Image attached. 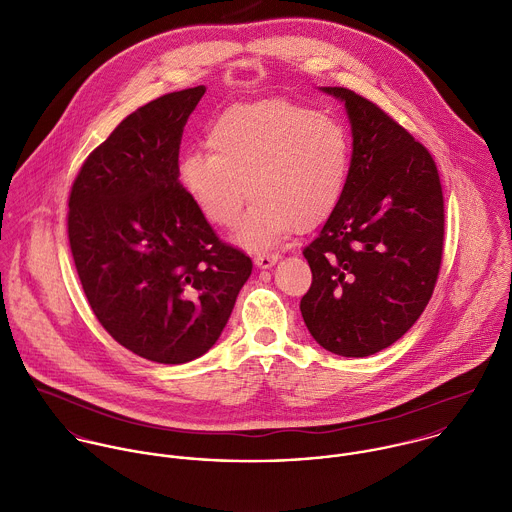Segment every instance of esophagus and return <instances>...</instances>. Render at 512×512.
<instances>
[{
	"mask_svg": "<svg viewBox=\"0 0 512 512\" xmlns=\"http://www.w3.org/2000/svg\"><path fill=\"white\" fill-rule=\"evenodd\" d=\"M277 261H279V255H277V253H261V255L255 257V265H257L259 269H269V267H273Z\"/></svg>",
	"mask_w": 512,
	"mask_h": 512,
	"instance_id": "obj_1",
	"label": "esophagus"
}]
</instances>
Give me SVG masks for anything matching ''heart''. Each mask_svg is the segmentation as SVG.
Returning <instances> with one entry per match:
<instances>
[{
	"instance_id": "1",
	"label": "heart",
	"mask_w": 512,
	"mask_h": 512,
	"mask_svg": "<svg viewBox=\"0 0 512 512\" xmlns=\"http://www.w3.org/2000/svg\"><path fill=\"white\" fill-rule=\"evenodd\" d=\"M211 153L181 159L179 179L199 211L233 229L253 199L237 241L271 247L291 227L305 231L337 205L349 171V137L331 115L289 99L235 105L209 133ZM248 189L245 190L244 187Z\"/></svg>"
}]
</instances>
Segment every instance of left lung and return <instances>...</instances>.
I'll return each mask as SVG.
<instances>
[{"instance_id":"1","label":"left lung","mask_w":512,"mask_h":512,"mask_svg":"<svg viewBox=\"0 0 512 512\" xmlns=\"http://www.w3.org/2000/svg\"><path fill=\"white\" fill-rule=\"evenodd\" d=\"M345 103L353 155L343 193L303 255L313 283L301 299L313 339L341 357H369L425 311L443 259L445 207L425 145L373 101L321 87Z\"/></svg>"}]
</instances>
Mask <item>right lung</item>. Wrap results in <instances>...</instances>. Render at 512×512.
Masks as SVG:
<instances>
[{
  "label": "right lung",
  "instance_id": "obj_1",
  "mask_svg": "<svg viewBox=\"0 0 512 512\" xmlns=\"http://www.w3.org/2000/svg\"><path fill=\"white\" fill-rule=\"evenodd\" d=\"M203 93L173 91L127 115L69 195L67 237L91 311L119 345L163 365L217 343L253 269L179 181L183 127Z\"/></svg>",
  "mask_w": 512,
  "mask_h": 512
}]
</instances>
